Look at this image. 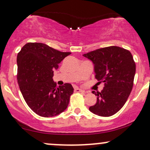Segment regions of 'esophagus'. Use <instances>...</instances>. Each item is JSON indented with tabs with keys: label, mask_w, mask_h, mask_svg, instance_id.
I'll use <instances>...</instances> for the list:
<instances>
[{
	"label": "esophagus",
	"mask_w": 150,
	"mask_h": 150,
	"mask_svg": "<svg viewBox=\"0 0 150 150\" xmlns=\"http://www.w3.org/2000/svg\"><path fill=\"white\" fill-rule=\"evenodd\" d=\"M74 91L76 92V93H83L84 91L82 90V89L77 88V87H75L74 88Z\"/></svg>",
	"instance_id": "34e87169"
}]
</instances>
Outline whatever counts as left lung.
Wrapping results in <instances>:
<instances>
[{"mask_svg":"<svg viewBox=\"0 0 150 150\" xmlns=\"http://www.w3.org/2000/svg\"><path fill=\"white\" fill-rule=\"evenodd\" d=\"M93 62L96 79L104 82L100 92L93 91L97 102L89 108L93 113L103 117L111 116L122 108L133 86L136 66L129 50L110 46L84 54Z\"/></svg>","mask_w":150,"mask_h":150,"instance_id":"left-lung-1","label":"left lung"}]
</instances>
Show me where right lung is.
Instances as JSON below:
<instances>
[{
    "label": "right lung",
    "mask_w": 150,
    "mask_h": 150,
    "mask_svg": "<svg viewBox=\"0 0 150 150\" xmlns=\"http://www.w3.org/2000/svg\"><path fill=\"white\" fill-rule=\"evenodd\" d=\"M70 54L39 42L27 43L18 54V85L28 106L40 116L53 117L68 106L74 88L67 83L57 87L52 77Z\"/></svg>",
    "instance_id": "add662e5"
}]
</instances>
